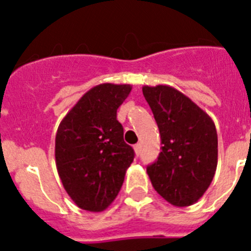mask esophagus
<instances>
[{
  "label": "esophagus",
  "mask_w": 251,
  "mask_h": 251,
  "mask_svg": "<svg viewBox=\"0 0 251 251\" xmlns=\"http://www.w3.org/2000/svg\"><path fill=\"white\" fill-rule=\"evenodd\" d=\"M134 152H136V156H139V153H141V145L139 143H137V145H134Z\"/></svg>",
  "instance_id": "1"
}]
</instances>
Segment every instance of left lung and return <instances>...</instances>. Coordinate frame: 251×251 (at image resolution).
I'll use <instances>...</instances> for the list:
<instances>
[{
  "label": "left lung",
  "mask_w": 251,
  "mask_h": 251,
  "mask_svg": "<svg viewBox=\"0 0 251 251\" xmlns=\"http://www.w3.org/2000/svg\"><path fill=\"white\" fill-rule=\"evenodd\" d=\"M161 134V153L147 166L152 186L167 202L185 207L208 188L217 166L212 119L190 98L168 85L143 86Z\"/></svg>",
  "instance_id": "1"
}]
</instances>
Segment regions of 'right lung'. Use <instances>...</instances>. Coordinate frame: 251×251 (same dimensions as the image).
<instances>
[{"instance_id": "obj_1", "label": "right lung", "mask_w": 251, "mask_h": 251, "mask_svg": "<svg viewBox=\"0 0 251 251\" xmlns=\"http://www.w3.org/2000/svg\"><path fill=\"white\" fill-rule=\"evenodd\" d=\"M130 90L127 84L94 86L57 128L55 159L60 179L72 200L86 211H103L114 201L134 158L117 121V109Z\"/></svg>"}]
</instances>
